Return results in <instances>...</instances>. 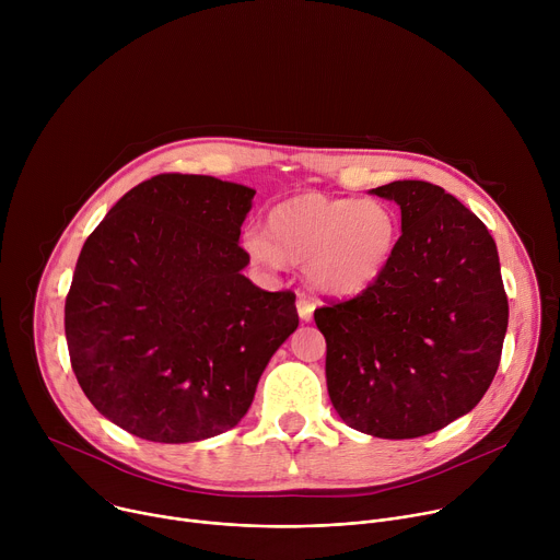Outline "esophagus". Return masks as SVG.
Wrapping results in <instances>:
<instances>
[{
    "instance_id": "34e87169",
    "label": "esophagus",
    "mask_w": 560,
    "mask_h": 560,
    "mask_svg": "<svg viewBox=\"0 0 560 560\" xmlns=\"http://www.w3.org/2000/svg\"><path fill=\"white\" fill-rule=\"evenodd\" d=\"M296 310H299L301 322H310V318H312V312H314V301H312L307 294L299 292V299H296Z\"/></svg>"
}]
</instances>
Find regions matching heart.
<instances>
[{
	"mask_svg": "<svg viewBox=\"0 0 560 560\" xmlns=\"http://www.w3.org/2000/svg\"><path fill=\"white\" fill-rule=\"evenodd\" d=\"M398 236L401 221L381 199L305 192L277 203L266 230H248L244 246L268 266L303 264L307 281L322 292L354 294L381 277Z\"/></svg>",
	"mask_w": 560,
	"mask_h": 560,
	"instance_id": "1",
	"label": "heart"
}]
</instances>
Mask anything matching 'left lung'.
<instances>
[{
  "instance_id": "obj_1",
  "label": "left lung",
  "mask_w": 560,
  "mask_h": 560,
  "mask_svg": "<svg viewBox=\"0 0 560 560\" xmlns=\"http://www.w3.org/2000/svg\"><path fill=\"white\" fill-rule=\"evenodd\" d=\"M401 206V236L348 301L314 310L339 417L378 439H417L467 415L488 392L508 332V294L486 223L441 186L372 190Z\"/></svg>"
}]
</instances>
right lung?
Listing matches in <instances>:
<instances>
[{
    "label": "right lung",
    "instance_id": "obj_1",
    "mask_svg": "<svg viewBox=\"0 0 560 560\" xmlns=\"http://www.w3.org/2000/svg\"><path fill=\"white\" fill-rule=\"evenodd\" d=\"M255 190L164 173L128 190L91 232L63 307L72 372L121 430L192 443L234 428L296 330L294 292L242 275Z\"/></svg>",
    "mask_w": 560,
    "mask_h": 560
}]
</instances>
